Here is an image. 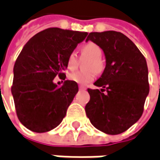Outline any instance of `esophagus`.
Wrapping results in <instances>:
<instances>
[{"mask_svg":"<svg viewBox=\"0 0 160 160\" xmlns=\"http://www.w3.org/2000/svg\"><path fill=\"white\" fill-rule=\"evenodd\" d=\"M79 89L86 90V87H84V86H79Z\"/></svg>","mask_w":160,"mask_h":160,"instance_id":"34e87169","label":"esophagus"}]
</instances>
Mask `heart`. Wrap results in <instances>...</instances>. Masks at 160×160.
I'll return each instance as SVG.
<instances>
[{"label":"heart","instance_id":"b5f03b06","mask_svg":"<svg viewBox=\"0 0 160 160\" xmlns=\"http://www.w3.org/2000/svg\"><path fill=\"white\" fill-rule=\"evenodd\" d=\"M81 52L91 58L90 61L88 63V69H95L96 71L99 72L102 70L103 64L100 60V57L102 55V50L95 43L88 42L84 44L81 47ZM67 68L69 70H73L77 66V59H76V54L75 52H71L67 57ZM96 77V72L94 70L88 71H77L73 72L68 75V78L71 81H73L77 84L80 85H87L93 81Z\"/></svg>","mask_w":160,"mask_h":160}]
</instances>
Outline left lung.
Wrapping results in <instances>:
<instances>
[{
    "instance_id": "8db88e82",
    "label": "left lung",
    "mask_w": 160,
    "mask_h": 160,
    "mask_svg": "<svg viewBox=\"0 0 160 160\" xmlns=\"http://www.w3.org/2000/svg\"><path fill=\"white\" fill-rule=\"evenodd\" d=\"M88 40L103 50L106 67L94 83L102 88L88 89L87 116L98 130L107 134L122 133L142 116L149 93L147 61L122 33L91 32L86 41ZM105 88L107 93H103Z\"/></svg>"
}]
</instances>
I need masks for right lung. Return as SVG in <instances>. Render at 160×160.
I'll return each instance as SVG.
<instances>
[{
  "instance_id": "add662e5",
  "label": "right lung",
  "mask_w": 160,
  "mask_h": 160,
  "mask_svg": "<svg viewBox=\"0 0 160 160\" xmlns=\"http://www.w3.org/2000/svg\"><path fill=\"white\" fill-rule=\"evenodd\" d=\"M88 32L51 28L31 38L13 66L12 95L20 122L32 132L56 128L78 92L77 83L65 80L58 87L53 79L67 68V57ZM63 79V80H64Z\"/></svg>"
}]
</instances>
